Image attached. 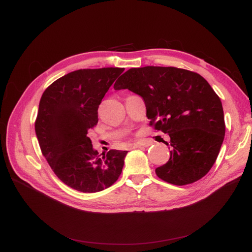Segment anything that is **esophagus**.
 I'll return each instance as SVG.
<instances>
[{"instance_id":"34e87169","label":"esophagus","mask_w":252,"mask_h":252,"mask_svg":"<svg viewBox=\"0 0 252 252\" xmlns=\"http://www.w3.org/2000/svg\"><path fill=\"white\" fill-rule=\"evenodd\" d=\"M151 145V142H148V141H142V142H137V143H134L133 145H131V147H133V149H137V148H145V147H148Z\"/></svg>"}]
</instances>
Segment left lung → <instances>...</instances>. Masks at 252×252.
<instances>
[{
    "label": "left lung",
    "mask_w": 252,
    "mask_h": 252,
    "mask_svg": "<svg viewBox=\"0 0 252 252\" xmlns=\"http://www.w3.org/2000/svg\"><path fill=\"white\" fill-rule=\"evenodd\" d=\"M140 95L150 126L168 134L170 157L155 169L158 178L177 185L203 178L215 164L224 138L220 97L200 74L177 67L130 68L114 84Z\"/></svg>",
    "instance_id": "left-lung-1"
}]
</instances>
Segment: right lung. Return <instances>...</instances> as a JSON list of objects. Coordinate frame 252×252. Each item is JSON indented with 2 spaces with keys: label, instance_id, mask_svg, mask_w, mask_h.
Listing matches in <instances>:
<instances>
[{
  "label": "right lung",
  "instance_id": "right-lung-1",
  "mask_svg": "<svg viewBox=\"0 0 252 252\" xmlns=\"http://www.w3.org/2000/svg\"><path fill=\"white\" fill-rule=\"evenodd\" d=\"M125 68L78 69L58 78L43 93L35 119L42 153L65 185L84 193L110 187L121 176L127 151L102 157L89 130L98 124L102 99Z\"/></svg>",
  "mask_w": 252,
  "mask_h": 252
}]
</instances>
